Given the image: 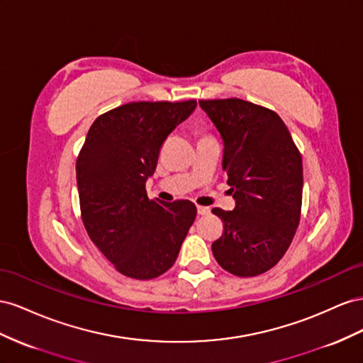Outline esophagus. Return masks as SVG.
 Listing matches in <instances>:
<instances>
[{"instance_id":"34e87169","label":"esophagus","mask_w":363,"mask_h":363,"mask_svg":"<svg viewBox=\"0 0 363 363\" xmlns=\"http://www.w3.org/2000/svg\"><path fill=\"white\" fill-rule=\"evenodd\" d=\"M210 208H208V206H202V205H199L198 206V213L201 214V216H205V214H210Z\"/></svg>"}]
</instances>
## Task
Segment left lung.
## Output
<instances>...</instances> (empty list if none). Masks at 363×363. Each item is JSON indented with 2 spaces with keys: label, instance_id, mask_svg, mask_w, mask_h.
<instances>
[{
  "label": "left lung",
  "instance_id": "left-lung-1",
  "mask_svg": "<svg viewBox=\"0 0 363 363\" xmlns=\"http://www.w3.org/2000/svg\"><path fill=\"white\" fill-rule=\"evenodd\" d=\"M223 140V170L235 208H213L223 222L211 250L237 277L274 267L291 246L301 217L303 160L277 112L242 99L199 100Z\"/></svg>",
  "mask_w": 363,
  "mask_h": 363
}]
</instances>
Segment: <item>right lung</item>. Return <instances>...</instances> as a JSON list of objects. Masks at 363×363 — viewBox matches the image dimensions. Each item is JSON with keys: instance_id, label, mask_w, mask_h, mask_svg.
Instances as JSON below:
<instances>
[{"instance_id": "obj_1", "label": "right lung", "mask_w": 363, "mask_h": 363, "mask_svg": "<svg viewBox=\"0 0 363 363\" xmlns=\"http://www.w3.org/2000/svg\"><path fill=\"white\" fill-rule=\"evenodd\" d=\"M194 108L196 100L126 103L96 118L79 152L82 222L99 251L129 278L167 272L196 219L193 202H162L146 193L165 138Z\"/></svg>"}]
</instances>
